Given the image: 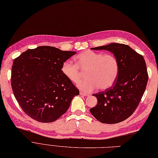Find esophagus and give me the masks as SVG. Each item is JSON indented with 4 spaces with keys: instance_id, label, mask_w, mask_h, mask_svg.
Returning <instances> with one entry per match:
<instances>
[{
    "instance_id": "1",
    "label": "esophagus",
    "mask_w": 158,
    "mask_h": 158,
    "mask_svg": "<svg viewBox=\"0 0 158 158\" xmlns=\"http://www.w3.org/2000/svg\"><path fill=\"white\" fill-rule=\"evenodd\" d=\"M80 94L81 95V96H89L88 94L85 93H83V92H80Z\"/></svg>"
}]
</instances>
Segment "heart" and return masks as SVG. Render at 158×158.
<instances>
[{
    "label": "heart",
    "instance_id": "1",
    "mask_svg": "<svg viewBox=\"0 0 158 158\" xmlns=\"http://www.w3.org/2000/svg\"><path fill=\"white\" fill-rule=\"evenodd\" d=\"M75 61L76 64L70 60L64 61L62 71L67 79L75 84L81 79L82 72L86 71L87 79L78 84V87L86 93L93 92L98 88L107 89L117 79L119 65L114 55L87 50L75 57Z\"/></svg>",
    "mask_w": 158,
    "mask_h": 158
}]
</instances>
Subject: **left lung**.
Here are the masks:
<instances>
[{"label": "left lung", "mask_w": 158, "mask_h": 158, "mask_svg": "<svg viewBox=\"0 0 158 158\" xmlns=\"http://www.w3.org/2000/svg\"><path fill=\"white\" fill-rule=\"evenodd\" d=\"M91 49L113 53L119 62V69L113 85L93 94L98 103L90 112L103 123L123 122L136 109L145 91L148 76L144 58L123 44L111 43Z\"/></svg>", "instance_id": "1"}]
</instances>
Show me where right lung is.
I'll return each mask as SVG.
<instances>
[{
  "label": "right lung",
  "instance_id": "right-lung-1",
  "mask_svg": "<svg viewBox=\"0 0 158 158\" xmlns=\"http://www.w3.org/2000/svg\"><path fill=\"white\" fill-rule=\"evenodd\" d=\"M76 54L51 46L27 49L14 60L11 87L25 113L37 122H55L68 110L79 90L62 71L64 61Z\"/></svg>",
  "mask_w": 158,
  "mask_h": 158
}]
</instances>
